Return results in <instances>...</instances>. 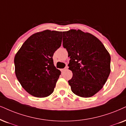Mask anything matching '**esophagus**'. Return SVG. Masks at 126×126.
<instances>
[{"label":"esophagus","mask_w":126,"mask_h":126,"mask_svg":"<svg viewBox=\"0 0 126 126\" xmlns=\"http://www.w3.org/2000/svg\"><path fill=\"white\" fill-rule=\"evenodd\" d=\"M68 69V66H66L65 68H63V69H62V71H64L65 70H67Z\"/></svg>","instance_id":"34e87169"}]
</instances>
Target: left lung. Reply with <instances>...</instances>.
<instances>
[{
  "mask_svg": "<svg viewBox=\"0 0 126 126\" xmlns=\"http://www.w3.org/2000/svg\"><path fill=\"white\" fill-rule=\"evenodd\" d=\"M63 46L70 58L68 69L73 77L68 81L76 95H94L102 88L110 73V56L102 43L90 33L70 30L63 32Z\"/></svg>",
  "mask_w": 126,
  "mask_h": 126,
  "instance_id": "8db88e82",
  "label": "left lung"
}]
</instances>
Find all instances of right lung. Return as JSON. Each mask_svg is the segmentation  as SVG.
Instances as JSON below:
<instances>
[{"instance_id":"obj_1","label":"right lung","mask_w":126,"mask_h":126,"mask_svg":"<svg viewBox=\"0 0 126 126\" xmlns=\"http://www.w3.org/2000/svg\"><path fill=\"white\" fill-rule=\"evenodd\" d=\"M62 35L50 30L32 35L15 56L17 79L32 96L44 98L53 92L61 72L54 66L53 55L61 46Z\"/></svg>"}]
</instances>
